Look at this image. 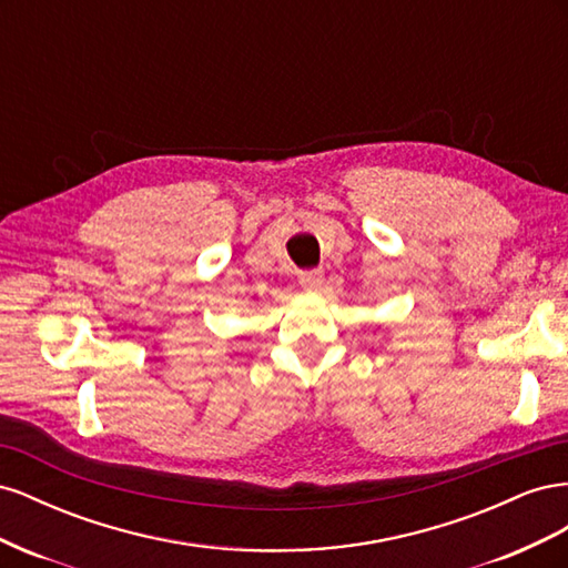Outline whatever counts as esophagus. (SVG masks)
Instances as JSON below:
<instances>
[{
	"instance_id": "34e87169",
	"label": "esophagus",
	"mask_w": 568,
	"mask_h": 568,
	"mask_svg": "<svg viewBox=\"0 0 568 568\" xmlns=\"http://www.w3.org/2000/svg\"><path fill=\"white\" fill-rule=\"evenodd\" d=\"M298 282L307 291H317L324 282V272L322 270H303V272H298Z\"/></svg>"
}]
</instances>
